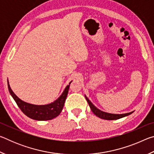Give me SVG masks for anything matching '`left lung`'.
Segmentation results:
<instances>
[{
  "instance_id": "obj_1",
  "label": "left lung",
  "mask_w": 154,
  "mask_h": 154,
  "mask_svg": "<svg viewBox=\"0 0 154 154\" xmlns=\"http://www.w3.org/2000/svg\"><path fill=\"white\" fill-rule=\"evenodd\" d=\"M85 97L86 98V100L88 101V104H89V106L91 109V110L94 113L96 116L98 117L101 119H106V120H114V119H118L122 118H124V117L129 116V115L132 114L134 111L130 112V113H123V114H113V113H106V112H104L103 111L98 109L97 107L93 105L92 102L87 98V96L85 95Z\"/></svg>"
}]
</instances>
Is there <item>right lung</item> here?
I'll return each mask as SVG.
<instances>
[{
	"label": "right lung",
	"mask_w": 154,
	"mask_h": 154,
	"mask_svg": "<svg viewBox=\"0 0 154 154\" xmlns=\"http://www.w3.org/2000/svg\"><path fill=\"white\" fill-rule=\"evenodd\" d=\"M7 82H8L7 84H8V88L10 94L11 95L13 98L14 99V100L17 103L19 108L21 109V111L26 116H27L28 118L31 119L38 121H45L50 120V119L56 118L61 113L62 109H63L65 100H66V96L68 95V92H69L70 84H71L72 81L69 83V85H68L65 88L63 92L59 96L58 98H57L53 103L43 105H33V104L28 103L22 100L12 91L9 85V81Z\"/></svg>",
	"instance_id": "obj_1"
}]
</instances>
